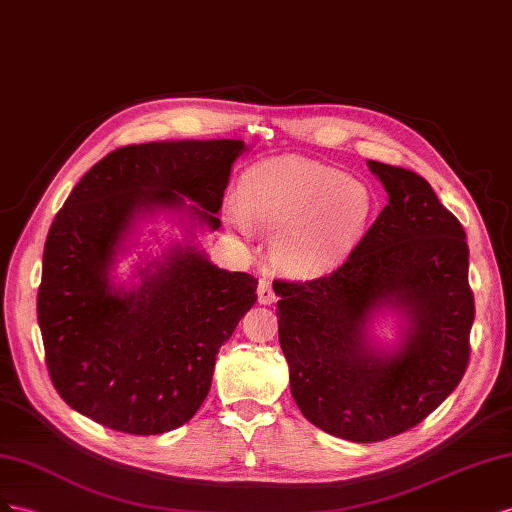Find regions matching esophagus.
<instances>
[{"label":"esophagus","mask_w":512,"mask_h":512,"mask_svg":"<svg viewBox=\"0 0 512 512\" xmlns=\"http://www.w3.org/2000/svg\"><path fill=\"white\" fill-rule=\"evenodd\" d=\"M257 298H259V304H272L276 300V294L272 289V283L268 279H261L259 281V287H257Z\"/></svg>","instance_id":"34e87169"}]
</instances>
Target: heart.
Instances as JSON below:
<instances>
[{"label": "heart", "mask_w": 512, "mask_h": 512, "mask_svg": "<svg viewBox=\"0 0 512 512\" xmlns=\"http://www.w3.org/2000/svg\"><path fill=\"white\" fill-rule=\"evenodd\" d=\"M375 212L367 184L313 160L279 158L244 175L225 216L242 236H251L253 225L276 231V264L294 276H317L354 251Z\"/></svg>", "instance_id": "obj_1"}]
</instances>
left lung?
<instances>
[{
	"instance_id": "1",
	"label": "left lung",
	"mask_w": 512,
	"mask_h": 512,
	"mask_svg": "<svg viewBox=\"0 0 512 512\" xmlns=\"http://www.w3.org/2000/svg\"><path fill=\"white\" fill-rule=\"evenodd\" d=\"M386 208L334 272L276 281L279 341L302 416L341 440L382 442L416 427L470 360L474 296L461 223L418 173L369 160ZM398 321L382 344L379 318Z\"/></svg>"
}]
</instances>
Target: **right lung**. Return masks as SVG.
Segmentation results:
<instances>
[{
    "mask_svg": "<svg viewBox=\"0 0 512 512\" xmlns=\"http://www.w3.org/2000/svg\"><path fill=\"white\" fill-rule=\"evenodd\" d=\"M238 139L126 145L87 171L57 212L42 255L38 324L60 397L98 425L133 435L182 427L206 401L218 349L257 302V279L214 266L197 231L218 210ZM183 227L126 282L119 259L141 222Z\"/></svg>",
    "mask_w": 512,
    "mask_h": 512,
    "instance_id": "obj_1",
    "label": "right lung"
}]
</instances>
